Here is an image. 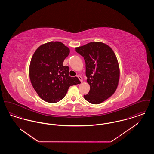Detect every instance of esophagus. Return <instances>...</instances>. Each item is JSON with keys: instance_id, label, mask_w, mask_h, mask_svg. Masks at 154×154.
Returning <instances> with one entry per match:
<instances>
[{"instance_id": "obj_1", "label": "esophagus", "mask_w": 154, "mask_h": 154, "mask_svg": "<svg viewBox=\"0 0 154 154\" xmlns=\"http://www.w3.org/2000/svg\"><path fill=\"white\" fill-rule=\"evenodd\" d=\"M77 77L79 78V79L80 80L81 82H82V78L81 77L80 75H77Z\"/></svg>"}]
</instances>
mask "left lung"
<instances>
[{
    "instance_id": "8db88e82",
    "label": "left lung",
    "mask_w": 154,
    "mask_h": 154,
    "mask_svg": "<svg viewBox=\"0 0 154 154\" xmlns=\"http://www.w3.org/2000/svg\"><path fill=\"white\" fill-rule=\"evenodd\" d=\"M85 62L87 81L90 85L85 99L92 104H100L112 95L117 88L119 68L112 50L101 42H91L75 48Z\"/></svg>"
}]
</instances>
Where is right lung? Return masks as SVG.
Returning <instances> with one entry per match:
<instances>
[{
    "mask_svg": "<svg viewBox=\"0 0 154 154\" xmlns=\"http://www.w3.org/2000/svg\"><path fill=\"white\" fill-rule=\"evenodd\" d=\"M69 53L62 43L50 42L38 47L32 57L30 80L38 95L47 102H58L70 86L81 83L77 77L69 76L68 66H63Z\"/></svg>",
    "mask_w": 154,
    "mask_h": 154,
    "instance_id": "add662e5",
    "label": "right lung"
}]
</instances>
